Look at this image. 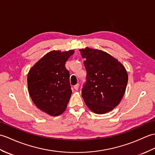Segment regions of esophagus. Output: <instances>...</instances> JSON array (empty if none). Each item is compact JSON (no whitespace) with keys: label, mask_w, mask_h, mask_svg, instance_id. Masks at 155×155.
<instances>
[{"label":"esophagus","mask_w":155,"mask_h":155,"mask_svg":"<svg viewBox=\"0 0 155 155\" xmlns=\"http://www.w3.org/2000/svg\"><path fill=\"white\" fill-rule=\"evenodd\" d=\"M74 88L75 89V90H78L79 89V84H77L76 85H75L74 86Z\"/></svg>","instance_id":"1"}]
</instances>
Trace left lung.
I'll return each instance as SVG.
<instances>
[{
	"label": "left lung",
	"instance_id": "8db88e82",
	"mask_svg": "<svg viewBox=\"0 0 155 155\" xmlns=\"http://www.w3.org/2000/svg\"><path fill=\"white\" fill-rule=\"evenodd\" d=\"M87 71L82 97L88 108L104 114L117 106L125 94L128 74L123 64L100 50H80Z\"/></svg>",
	"mask_w": 155,
	"mask_h": 155
}]
</instances>
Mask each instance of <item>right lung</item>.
<instances>
[{"instance_id": "right-lung-1", "label": "right lung", "mask_w": 155, "mask_h": 155, "mask_svg": "<svg viewBox=\"0 0 155 155\" xmlns=\"http://www.w3.org/2000/svg\"><path fill=\"white\" fill-rule=\"evenodd\" d=\"M74 50H53L46 54L30 69L27 81L33 103L51 116L64 113L71 95L70 72L65 64Z\"/></svg>"}]
</instances>
